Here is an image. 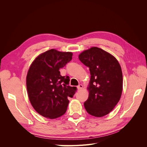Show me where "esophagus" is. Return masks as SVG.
Instances as JSON below:
<instances>
[{
  "mask_svg": "<svg viewBox=\"0 0 147 147\" xmlns=\"http://www.w3.org/2000/svg\"><path fill=\"white\" fill-rule=\"evenodd\" d=\"M83 85L82 84H79V85L77 86V89H78V90H82V89L83 88Z\"/></svg>",
  "mask_w": 147,
  "mask_h": 147,
  "instance_id": "esophagus-1",
  "label": "esophagus"
}]
</instances>
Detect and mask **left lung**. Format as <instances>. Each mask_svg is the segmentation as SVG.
Listing matches in <instances>:
<instances>
[{"instance_id": "left-lung-1", "label": "left lung", "mask_w": 147, "mask_h": 147, "mask_svg": "<svg viewBox=\"0 0 147 147\" xmlns=\"http://www.w3.org/2000/svg\"><path fill=\"white\" fill-rule=\"evenodd\" d=\"M82 63L90 68L89 97L84 102L86 112L101 117L109 114L119 100L123 90V74L118 61L110 53L92 47L79 55Z\"/></svg>"}]
</instances>
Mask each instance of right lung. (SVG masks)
<instances>
[{"label":"right lung","instance_id":"1","mask_svg":"<svg viewBox=\"0 0 147 147\" xmlns=\"http://www.w3.org/2000/svg\"><path fill=\"white\" fill-rule=\"evenodd\" d=\"M71 52L48 50L36 57L26 77L29 100L42 116L50 119L63 115L67 109V97H73L76 87L69 86V77L61 76L59 69L72 59Z\"/></svg>","mask_w":147,"mask_h":147}]
</instances>
